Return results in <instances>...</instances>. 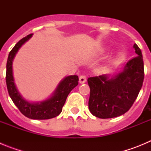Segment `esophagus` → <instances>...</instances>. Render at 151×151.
Masks as SVG:
<instances>
[{
  "label": "esophagus",
  "mask_w": 151,
  "mask_h": 151,
  "mask_svg": "<svg viewBox=\"0 0 151 151\" xmlns=\"http://www.w3.org/2000/svg\"><path fill=\"white\" fill-rule=\"evenodd\" d=\"M86 82V76H79V82L81 84H83Z\"/></svg>",
  "instance_id": "34e87169"
}]
</instances>
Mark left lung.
Wrapping results in <instances>:
<instances>
[{
    "label": "left lung",
    "instance_id": "8db88e82",
    "mask_svg": "<svg viewBox=\"0 0 151 151\" xmlns=\"http://www.w3.org/2000/svg\"><path fill=\"white\" fill-rule=\"evenodd\" d=\"M138 56L125 64L115 76L106 75L90 77L88 107L91 113L101 119L117 117L132 107L139 94L145 78L144 61L141 49L134 45Z\"/></svg>",
    "mask_w": 151,
    "mask_h": 151
}]
</instances>
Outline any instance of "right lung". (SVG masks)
<instances>
[{
	"instance_id": "obj_1",
	"label": "right lung",
	"mask_w": 151,
	"mask_h": 151,
	"mask_svg": "<svg viewBox=\"0 0 151 151\" xmlns=\"http://www.w3.org/2000/svg\"><path fill=\"white\" fill-rule=\"evenodd\" d=\"M32 36L27 35L18 41L10 50L6 62V83L8 93L14 104L25 116L32 119H48L57 116L61 113L67 96L78 84L77 76L66 77L59 84L53 96L42 102L30 103L25 100L17 90L13 76V60L21 46Z\"/></svg>"
}]
</instances>
